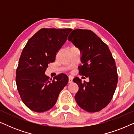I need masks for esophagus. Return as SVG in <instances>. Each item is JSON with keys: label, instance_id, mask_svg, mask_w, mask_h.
I'll return each mask as SVG.
<instances>
[{"label": "esophagus", "instance_id": "obj_1", "mask_svg": "<svg viewBox=\"0 0 134 134\" xmlns=\"http://www.w3.org/2000/svg\"><path fill=\"white\" fill-rule=\"evenodd\" d=\"M72 79H73L72 76H69V80H68V83H72Z\"/></svg>", "mask_w": 134, "mask_h": 134}]
</instances>
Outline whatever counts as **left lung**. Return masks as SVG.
<instances>
[{"label":"left lung","mask_w":134,"mask_h":134,"mask_svg":"<svg viewBox=\"0 0 134 134\" xmlns=\"http://www.w3.org/2000/svg\"><path fill=\"white\" fill-rule=\"evenodd\" d=\"M68 40L80 51L79 74L90 80L82 83L79 77L73 79L79 86L75 96L77 104L88 112L100 111L111 101L116 88L115 60L107 45L91 30H74Z\"/></svg>","instance_id":"left-lung-1"}]
</instances>
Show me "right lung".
Wrapping results in <instances>:
<instances>
[{"label":"right lung","instance_id":"add662e5","mask_svg":"<svg viewBox=\"0 0 134 134\" xmlns=\"http://www.w3.org/2000/svg\"><path fill=\"white\" fill-rule=\"evenodd\" d=\"M71 29H41L29 40L23 49L16 69V82L24 104L36 112L54 107L60 91L68 84L65 74L53 80L45 74L48 64L66 41Z\"/></svg>","mask_w":134,"mask_h":134}]
</instances>
